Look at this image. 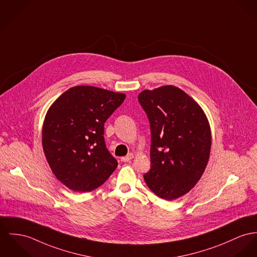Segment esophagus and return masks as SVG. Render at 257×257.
<instances>
[{"label": "esophagus", "instance_id": "esophagus-1", "mask_svg": "<svg viewBox=\"0 0 257 257\" xmlns=\"http://www.w3.org/2000/svg\"><path fill=\"white\" fill-rule=\"evenodd\" d=\"M133 158H134V155H133V154H129V155H127L126 157L121 158V161H123V162H127V161L131 160Z\"/></svg>", "mask_w": 257, "mask_h": 257}]
</instances>
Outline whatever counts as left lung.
<instances>
[{"label":"left lung","mask_w":257,"mask_h":257,"mask_svg":"<svg viewBox=\"0 0 257 257\" xmlns=\"http://www.w3.org/2000/svg\"><path fill=\"white\" fill-rule=\"evenodd\" d=\"M151 125V169L144 175L159 198L189 193L207 165L211 132L198 103L175 86L145 90L138 96Z\"/></svg>","instance_id":"obj_1"}]
</instances>
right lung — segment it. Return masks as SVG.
<instances>
[{
    "label": "right lung",
    "mask_w": 257,
    "mask_h": 257,
    "mask_svg": "<svg viewBox=\"0 0 257 257\" xmlns=\"http://www.w3.org/2000/svg\"><path fill=\"white\" fill-rule=\"evenodd\" d=\"M126 96L92 86L65 91L49 108L42 144L47 161L60 183L86 193L101 186L117 167L106 149L104 122Z\"/></svg>",
    "instance_id": "obj_1"
}]
</instances>
